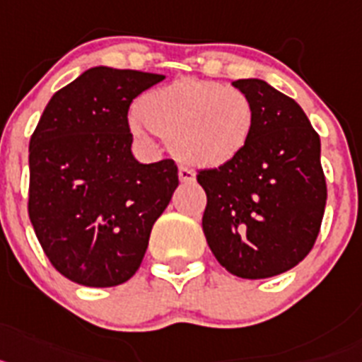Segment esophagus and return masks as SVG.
I'll list each match as a JSON object with an SVG mask.
<instances>
[{"mask_svg": "<svg viewBox=\"0 0 362 362\" xmlns=\"http://www.w3.org/2000/svg\"><path fill=\"white\" fill-rule=\"evenodd\" d=\"M178 178H180V182H184V184H191V182H194V173L191 171V169L187 168H180L178 169Z\"/></svg>", "mask_w": 362, "mask_h": 362, "instance_id": "34e87169", "label": "esophagus"}]
</instances>
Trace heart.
<instances>
[{
  "label": "heart",
  "mask_w": 362,
  "mask_h": 362,
  "mask_svg": "<svg viewBox=\"0 0 362 362\" xmlns=\"http://www.w3.org/2000/svg\"><path fill=\"white\" fill-rule=\"evenodd\" d=\"M255 124V105L244 90L187 76L144 94L131 131L142 142L165 138L194 168H220L246 149Z\"/></svg>",
  "instance_id": "heart-1"
}]
</instances>
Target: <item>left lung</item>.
<instances>
[{"label":"left lung","mask_w":362,"mask_h":362,"mask_svg":"<svg viewBox=\"0 0 362 362\" xmlns=\"http://www.w3.org/2000/svg\"><path fill=\"white\" fill-rule=\"evenodd\" d=\"M255 105L251 142L233 162L202 169V229L213 255L242 279H268L312 251L326 206L320 138L295 100L266 81H233Z\"/></svg>","instance_id":"8db88e82"}]
</instances>
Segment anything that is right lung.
<instances>
[{
  "mask_svg": "<svg viewBox=\"0 0 362 362\" xmlns=\"http://www.w3.org/2000/svg\"><path fill=\"white\" fill-rule=\"evenodd\" d=\"M163 78L89 69L50 98L30 136V222L50 264L76 284L129 281L177 189L173 160L140 163L131 153L129 105Z\"/></svg>",
  "mask_w": 362,
  "mask_h": 362,
  "instance_id": "obj_1",
  "label": "right lung"
}]
</instances>
